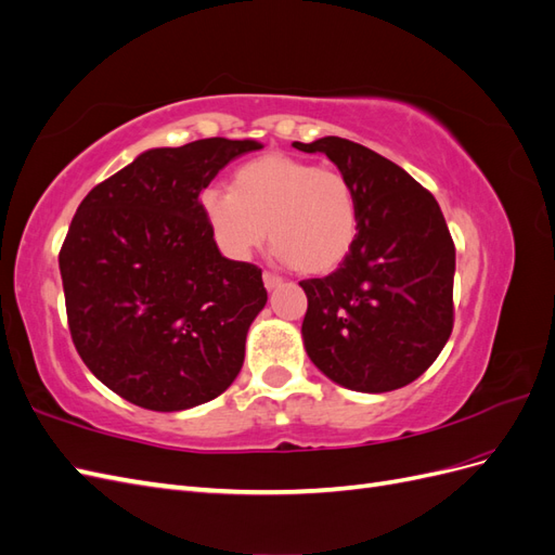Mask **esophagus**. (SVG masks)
<instances>
[{
	"instance_id": "esophagus-1",
	"label": "esophagus",
	"mask_w": 555,
	"mask_h": 555,
	"mask_svg": "<svg viewBox=\"0 0 555 555\" xmlns=\"http://www.w3.org/2000/svg\"><path fill=\"white\" fill-rule=\"evenodd\" d=\"M263 284H266L268 292H273V289H278L280 284H282V278H278L273 273H263Z\"/></svg>"
}]
</instances>
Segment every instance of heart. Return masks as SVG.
<instances>
[{
  "instance_id": "b5f03b06",
  "label": "heart",
  "mask_w": 555,
  "mask_h": 555,
  "mask_svg": "<svg viewBox=\"0 0 555 555\" xmlns=\"http://www.w3.org/2000/svg\"><path fill=\"white\" fill-rule=\"evenodd\" d=\"M212 238L233 261L268 241L284 263L306 275L338 268L359 236V206L349 180L289 155H263L231 173L229 192L198 196Z\"/></svg>"
}]
</instances>
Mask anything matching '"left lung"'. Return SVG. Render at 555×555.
Segmentation results:
<instances>
[{"label":"left lung","mask_w":555,"mask_h":555,"mask_svg":"<svg viewBox=\"0 0 555 555\" xmlns=\"http://www.w3.org/2000/svg\"><path fill=\"white\" fill-rule=\"evenodd\" d=\"M349 180L359 236L335 273L304 280V345L331 382L393 391L424 375L453 326L456 247L435 196L398 164L340 137L294 141Z\"/></svg>","instance_id":"8db88e82"}]
</instances>
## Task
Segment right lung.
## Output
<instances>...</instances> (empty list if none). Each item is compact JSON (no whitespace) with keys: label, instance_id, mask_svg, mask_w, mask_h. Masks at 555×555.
I'll return each mask as SVG.
<instances>
[{"label":"right lung","instance_id":"add662e5","mask_svg":"<svg viewBox=\"0 0 555 555\" xmlns=\"http://www.w3.org/2000/svg\"><path fill=\"white\" fill-rule=\"evenodd\" d=\"M259 141L145 150L82 198L60 249L66 317L90 373L133 405L180 412L238 377L261 271L222 257L198 196Z\"/></svg>","mask_w":555,"mask_h":555}]
</instances>
